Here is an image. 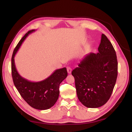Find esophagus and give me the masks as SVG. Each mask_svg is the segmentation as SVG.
<instances>
[{"mask_svg":"<svg viewBox=\"0 0 132 132\" xmlns=\"http://www.w3.org/2000/svg\"><path fill=\"white\" fill-rule=\"evenodd\" d=\"M67 72H68L69 73H71V71H72V69L70 68V67H68L67 68Z\"/></svg>","mask_w":132,"mask_h":132,"instance_id":"34e87169","label":"esophagus"}]
</instances>
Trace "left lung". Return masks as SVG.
<instances>
[{
	"label": "left lung",
	"mask_w": 132,
	"mask_h": 132,
	"mask_svg": "<svg viewBox=\"0 0 132 132\" xmlns=\"http://www.w3.org/2000/svg\"><path fill=\"white\" fill-rule=\"evenodd\" d=\"M98 50L86 54L71 73L78 99L88 108H100L108 102L118 76L116 52L105 35L101 36Z\"/></svg>",
	"instance_id": "8db88e82"
}]
</instances>
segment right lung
<instances>
[{"mask_svg": "<svg viewBox=\"0 0 132 132\" xmlns=\"http://www.w3.org/2000/svg\"><path fill=\"white\" fill-rule=\"evenodd\" d=\"M35 30H30L20 40L14 48L12 57V75L13 83L23 100L32 108L40 110L50 109L59 98L61 82L67 76L66 67L56 70L44 80L33 82L22 77L16 68L14 56L21 44L30 34Z\"/></svg>", "mask_w": 132, "mask_h": 132, "instance_id": "1", "label": "right lung"}]
</instances>
